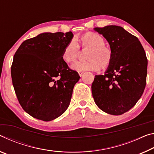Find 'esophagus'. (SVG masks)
<instances>
[{"instance_id": "obj_1", "label": "esophagus", "mask_w": 154, "mask_h": 154, "mask_svg": "<svg viewBox=\"0 0 154 154\" xmlns=\"http://www.w3.org/2000/svg\"><path fill=\"white\" fill-rule=\"evenodd\" d=\"M83 73H84L83 72H79V74L80 76H82V75L83 74Z\"/></svg>"}]
</instances>
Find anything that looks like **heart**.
Wrapping results in <instances>:
<instances>
[{
  "label": "heart",
  "instance_id": "b5f03b06",
  "mask_svg": "<svg viewBox=\"0 0 154 154\" xmlns=\"http://www.w3.org/2000/svg\"><path fill=\"white\" fill-rule=\"evenodd\" d=\"M82 48L89 50L85 61H78L72 65V68L78 71H98L102 66L107 68L111 64L112 50L106 46V40L102 35L95 32H87L80 37ZM79 45L74 39H71L65 45L62 52V59L67 63L74 62L79 53Z\"/></svg>",
  "mask_w": 154,
  "mask_h": 154
}]
</instances>
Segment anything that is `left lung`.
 I'll use <instances>...</instances> for the list:
<instances>
[{
    "mask_svg": "<svg viewBox=\"0 0 154 154\" xmlns=\"http://www.w3.org/2000/svg\"><path fill=\"white\" fill-rule=\"evenodd\" d=\"M112 50L111 64L104 75H96L91 85L95 104L103 111L120 115L140 99L146 86L147 59L137 37L118 26L96 27Z\"/></svg>",
    "mask_w": 154,
    "mask_h": 154,
    "instance_id": "1",
    "label": "left lung"
}]
</instances>
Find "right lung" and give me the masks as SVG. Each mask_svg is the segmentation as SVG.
I'll return each instance as SVG.
<instances>
[{
  "mask_svg": "<svg viewBox=\"0 0 154 154\" xmlns=\"http://www.w3.org/2000/svg\"><path fill=\"white\" fill-rule=\"evenodd\" d=\"M73 33L44 32L25 40L14 54L11 74L15 93L25 112L49 122L61 115L70 104L80 79L62 59Z\"/></svg>",
  "mask_w": 154,
  "mask_h": 154,
  "instance_id": "1",
  "label": "right lung"
}]
</instances>
